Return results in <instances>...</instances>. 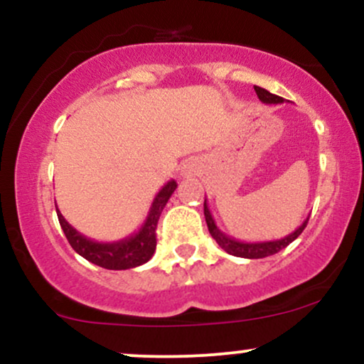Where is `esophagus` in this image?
Wrapping results in <instances>:
<instances>
[{
	"label": "esophagus",
	"instance_id": "esophagus-1",
	"mask_svg": "<svg viewBox=\"0 0 364 364\" xmlns=\"http://www.w3.org/2000/svg\"><path fill=\"white\" fill-rule=\"evenodd\" d=\"M181 173H183V176H186V178L193 176V174L198 173V168H196V164L193 161H190V162H186L185 166H183Z\"/></svg>",
	"mask_w": 364,
	"mask_h": 364
}]
</instances>
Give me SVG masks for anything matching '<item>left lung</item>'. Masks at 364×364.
Returning a JSON list of instances; mask_svg holds the SVG:
<instances>
[{
  "mask_svg": "<svg viewBox=\"0 0 364 364\" xmlns=\"http://www.w3.org/2000/svg\"><path fill=\"white\" fill-rule=\"evenodd\" d=\"M255 92H257L258 99H260L263 104H282L284 102L282 97H279V95H275V94H270L269 90L262 89V87L255 85ZM203 214H205L208 232H210V236L217 241V245H219L220 248H223L224 252H228L229 255H235V257H241V258H265V257H270V255L279 253L281 250L286 248L287 245H291L296 237L301 235L308 224V217H306V220H304V223L299 225L296 231H292L291 235L281 237V240L255 241V243H246V241H240V240H235V237L228 236L225 232H223L219 228H217L214 217H212L210 210H208L207 198H205V202H203Z\"/></svg>",
  "mask_w": 364,
  "mask_h": 364,
  "instance_id": "left-lung-1",
  "label": "left lung"
}]
</instances>
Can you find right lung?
<instances>
[{
	"mask_svg": "<svg viewBox=\"0 0 364 364\" xmlns=\"http://www.w3.org/2000/svg\"><path fill=\"white\" fill-rule=\"evenodd\" d=\"M178 183L174 179L166 183L164 186L159 190V193L154 198L152 205L147 214V219L144 220L141 228L132 236L124 237L119 241H111V243H102V241H94L90 237L83 236L78 232L68 220L61 215L60 208L56 207L58 219H60V225L65 232L66 240L72 245V248L80 257L89 260L90 263L102 267L107 270H127L133 269L147 263L152 258L154 252H156V229L157 220L161 217V212L164 210L166 203L171 198V195L176 190ZM56 203V202H54Z\"/></svg>",
	"mask_w": 364,
	"mask_h": 364,
	"instance_id": "right-lung-1",
	"label": "right lung"
}]
</instances>
